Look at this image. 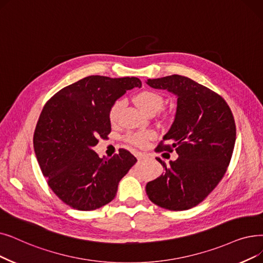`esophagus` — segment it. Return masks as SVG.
<instances>
[{"instance_id": "34e87169", "label": "esophagus", "mask_w": 263, "mask_h": 263, "mask_svg": "<svg viewBox=\"0 0 263 263\" xmlns=\"http://www.w3.org/2000/svg\"><path fill=\"white\" fill-rule=\"evenodd\" d=\"M135 157L138 158L139 160H143V159H145V154H143V153H140V152H136L135 153Z\"/></svg>"}]
</instances>
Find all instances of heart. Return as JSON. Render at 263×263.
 <instances>
[{
  "mask_svg": "<svg viewBox=\"0 0 263 263\" xmlns=\"http://www.w3.org/2000/svg\"><path fill=\"white\" fill-rule=\"evenodd\" d=\"M133 101L141 110L148 114V115H154L155 112L161 108L163 104V97L154 90H142L134 96ZM122 106L123 102L121 100H117L109 107L108 119L111 123H115L118 120ZM155 136L156 134L153 131L132 133L127 136V141L135 146L145 147L148 142L155 139Z\"/></svg>",
  "mask_w": 263,
  "mask_h": 263,
  "instance_id": "b5f03b06",
  "label": "heart"
}]
</instances>
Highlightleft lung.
Returning a JSON list of instances; mask_svg holds the SVG:
<instances>
[{
  "instance_id": "left-lung-1",
  "label": "left lung",
  "mask_w": 263,
  "mask_h": 263,
  "mask_svg": "<svg viewBox=\"0 0 263 263\" xmlns=\"http://www.w3.org/2000/svg\"><path fill=\"white\" fill-rule=\"evenodd\" d=\"M146 84L177 98L174 121L156 152L178 155L168 165L157 158L165 172L148 182L146 193L162 209L189 210L219 184L230 163L236 138L233 115L219 95L188 77L171 75Z\"/></svg>"
}]
</instances>
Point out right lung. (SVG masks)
Returning a JSON list of instances; mask_svg holds the SVG:
<instances>
[{
	"mask_svg": "<svg viewBox=\"0 0 263 263\" xmlns=\"http://www.w3.org/2000/svg\"><path fill=\"white\" fill-rule=\"evenodd\" d=\"M138 77H85L45 104L33 136L43 175L60 200L78 211H93L115 198L120 179L138 161L128 151L100 158L98 139L110 133L108 110Z\"/></svg>",
	"mask_w": 263,
	"mask_h": 263,
	"instance_id": "obj_1",
	"label": "right lung"
}]
</instances>
